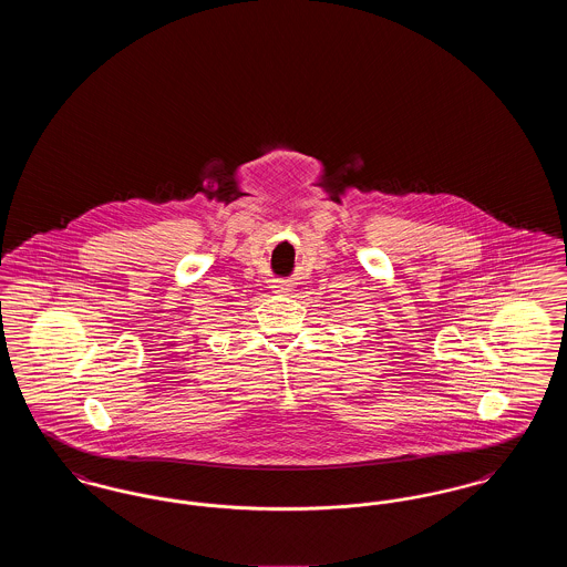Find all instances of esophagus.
Listing matches in <instances>:
<instances>
[{
  "instance_id": "34e87169",
  "label": "esophagus",
  "mask_w": 567,
  "mask_h": 567,
  "mask_svg": "<svg viewBox=\"0 0 567 567\" xmlns=\"http://www.w3.org/2000/svg\"><path fill=\"white\" fill-rule=\"evenodd\" d=\"M289 282H285V280H276V285H274V289H278V291H289Z\"/></svg>"
}]
</instances>
